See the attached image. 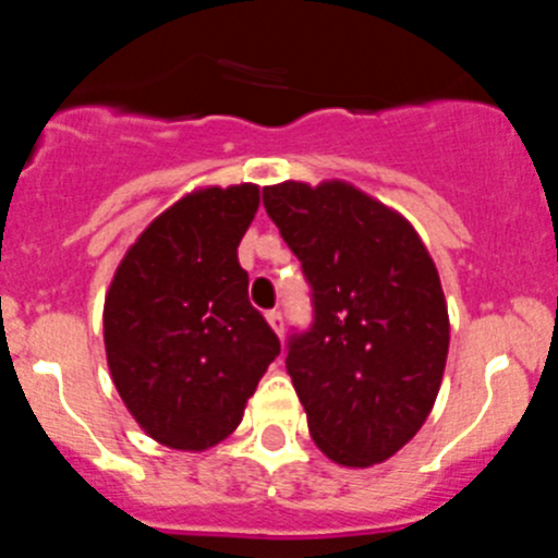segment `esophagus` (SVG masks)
<instances>
[{
	"label": "esophagus",
	"instance_id": "obj_1",
	"mask_svg": "<svg viewBox=\"0 0 558 558\" xmlns=\"http://www.w3.org/2000/svg\"><path fill=\"white\" fill-rule=\"evenodd\" d=\"M265 318H268V324H270V327H274V332L279 335V338H282V332H284L282 313H279V310H268V313H265Z\"/></svg>",
	"mask_w": 558,
	"mask_h": 558
}]
</instances>
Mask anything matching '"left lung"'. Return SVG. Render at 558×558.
<instances>
[{"mask_svg":"<svg viewBox=\"0 0 558 558\" xmlns=\"http://www.w3.org/2000/svg\"><path fill=\"white\" fill-rule=\"evenodd\" d=\"M263 204L310 284L313 324L288 338L310 436L343 466L386 461L425 425L450 318L413 226L343 181L265 186Z\"/></svg>","mask_w":558,"mask_h":558,"instance_id":"left-lung-1","label":"left lung"}]
</instances>
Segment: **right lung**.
Listing matches in <instances>:
<instances>
[{
	"label": "right lung",
	"instance_id": "right-lung-1",
	"mask_svg": "<svg viewBox=\"0 0 558 558\" xmlns=\"http://www.w3.org/2000/svg\"><path fill=\"white\" fill-rule=\"evenodd\" d=\"M256 206L254 184L192 192L142 231L108 288L113 386L147 436L172 450L223 441L279 354L236 259Z\"/></svg>",
	"mask_w": 558,
	"mask_h": 558
}]
</instances>
